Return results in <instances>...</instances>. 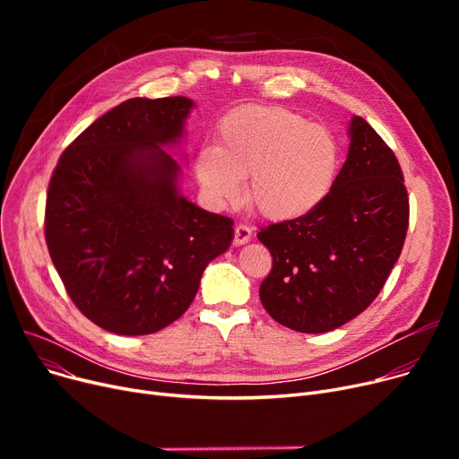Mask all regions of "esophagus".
<instances>
[{"instance_id":"1","label":"esophagus","mask_w":459,"mask_h":459,"mask_svg":"<svg viewBox=\"0 0 459 459\" xmlns=\"http://www.w3.org/2000/svg\"><path fill=\"white\" fill-rule=\"evenodd\" d=\"M251 236H253V230L247 225H238L234 229V246L236 247L246 246L247 242H251Z\"/></svg>"}]
</instances>
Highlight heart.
<instances>
[{
    "label": "heart",
    "instance_id": "1",
    "mask_svg": "<svg viewBox=\"0 0 459 459\" xmlns=\"http://www.w3.org/2000/svg\"><path fill=\"white\" fill-rule=\"evenodd\" d=\"M334 134L279 106H242L215 130V149L195 156V177L217 204H234L247 178L249 203L272 221L298 220L318 208L339 175Z\"/></svg>",
    "mask_w": 459,
    "mask_h": 459
}]
</instances>
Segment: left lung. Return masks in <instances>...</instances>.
Listing matches in <instances>:
<instances>
[{
  "instance_id": "1",
  "label": "left lung",
  "mask_w": 459,
  "mask_h": 459,
  "mask_svg": "<svg viewBox=\"0 0 459 459\" xmlns=\"http://www.w3.org/2000/svg\"><path fill=\"white\" fill-rule=\"evenodd\" d=\"M348 134V158L325 201L256 234L273 256L260 301L299 333H327L360 315L403 247L409 199L400 163L365 118L355 115Z\"/></svg>"
}]
</instances>
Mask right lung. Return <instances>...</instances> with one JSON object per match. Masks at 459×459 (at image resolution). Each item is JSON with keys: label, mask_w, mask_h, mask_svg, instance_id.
I'll return each instance as SVG.
<instances>
[{"label": "right lung", "mask_w": 459, "mask_h": 459, "mask_svg": "<svg viewBox=\"0 0 459 459\" xmlns=\"http://www.w3.org/2000/svg\"><path fill=\"white\" fill-rule=\"evenodd\" d=\"M193 100L130 99L61 154L44 232L70 299L115 334H151L178 320L208 262L234 238L230 217L180 195V144Z\"/></svg>", "instance_id": "add662e5"}]
</instances>
